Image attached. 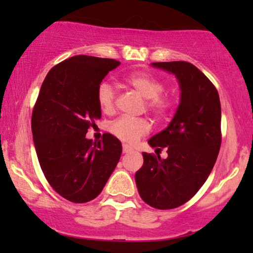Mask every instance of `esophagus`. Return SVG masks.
<instances>
[{"label":"esophagus","mask_w":253,"mask_h":253,"mask_svg":"<svg viewBox=\"0 0 253 253\" xmlns=\"http://www.w3.org/2000/svg\"><path fill=\"white\" fill-rule=\"evenodd\" d=\"M122 150H124V153H128V152H131V150H132V148L129 147V145H127V144H124V147H122Z\"/></svg>","instance_id":"esophagus-1"}]
</instances>
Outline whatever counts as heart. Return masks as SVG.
<instances>
[{
  "label": "heart",
  "mask_w": 253,
  "mask_h": 253,
  "mask_svg": "<svg viewBox=\"0 0 253 253\" xmlns=\"http://www.w3.org/2000/svg\"><path fill=\"white\" fill-rule=\"evenodd\" d=\"M126 83L145 99L147 110L152 112L158 119H163L169 114L174 106V99L171 95L163 93L164 83L159 78L148 72H134L126 77ZM96 101L100 110L106 115L114 114L117 105V93L112 84L103 82L96 89ZM150 122L144 117L132 119L122 116L115 120L110 126L114 136L121 141L133 144L139 138L150 132Z\"/></svg>",
  "instance_id": "b5f03b06"
}]
</instances>
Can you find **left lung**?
Returning a JSON list of instances; mask_svg holds the SVG:
<instances>
[{
    "label": "left lung",
    "mask_w": 253,
    "mask_h": 253,
    "mask_svg": "<svg viewBox=\"0 0 253 253\" xmlns=\"http://www.w3.org/2000/svg\"><path fill=\"white\" fill-rule=\"evenodd\" d=\"M154 67L174 73L181 101L169 126L149 139L168 158L142 153L143 165L136 172L139 196L157 209L185 205L198 192L213 170L221 144V108L214 84L192 63L154 62Z\"/></svg>",
    "instance_id": "left-lung-1"
}]
</instances>
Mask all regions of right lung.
<instances>
[{
	"label": "right lung",
	"mask_w": 253,
	"mask_h": 253,
	"mask_svg": "<svg viewBox=\"0 0 253 253\" xmlns=\"http://www.w3.org/2000/svg\"><path fill=\"white\" fill-rule=\"evenodd\" d=\"M119 61L79 55L48 71L32 115V132L40 168L51 187L73 203L100 195L122 153L110 133L103 141L85 134L101 117L96 89Z\"/></svg>",
	"instance_id": "add662e5"
}]
</instances>
